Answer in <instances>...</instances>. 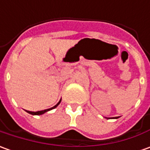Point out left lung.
<instances>
[{
  "label": "left lung",
  "mask_w": 150,
  "mask_h": 150,
  "mask_svg": "<svg viewBox=\"0 0 150 150\" xmlns=\"http://www.w3.org/2000/svg\"><path fill=\"white\" fill-rule=\"evenodd\" d=\"M113 118H117V117H113Z\"/></svg>",
  "instance_id": "1"
}]
</instances>
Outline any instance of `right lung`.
Here are the masks:
<instances>
[{
  "label": "right lung",
  "mask_w": 150,
  "mask_h": 150,
  "mask_svg": "<svg viewBox=\"0 0 150 150\" xmlns=\"http://www.w3.org/2000/svg\"><path fill=\"white\" fill-rule=\"evenodd\" d=\"M61 103V100L59 101V103H58L57 104L55 105L54 107H52V108H48V109H46V110H42V111H38V112H30V111H27L28 113L29 114H32V115H42V114L45 113L46 112H47V111H50V110L53 109V108H57L58 105H59V103Z\"/></svg>",
  "instance_id": "obj_1"
}]
</instances>
